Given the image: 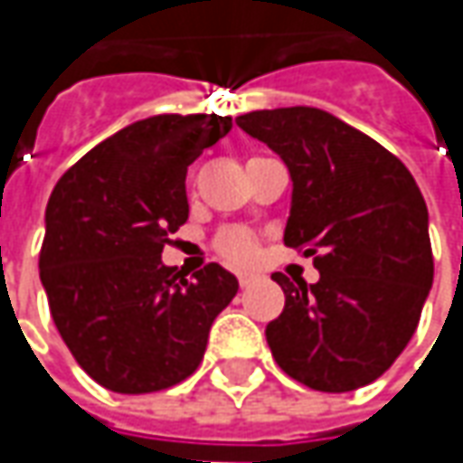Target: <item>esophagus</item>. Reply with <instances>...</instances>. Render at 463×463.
<instances>
[{"label":"esophagus","instance_id":"34e87169","mask_svg":"<svg viewBox=\"0 0 463 463\" xmlns=\"http://www.w3.org/2000/svg\"><path fill=\"white\" fill-rule=\"evenodd\" d=\"M237 278H240L241 288H247V286H252V283L258 280V276H255V273H237Z\"/></svg>","mask_w":463,"mask_h":463}]
</instances>
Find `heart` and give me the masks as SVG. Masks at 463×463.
Segmentation results:
<instances>
[{"instance_id": "1", "label": "heart", "mask_w": 463, "mask_h": 463, "mask_svg": "<svg viewBox=\"0 0 463 463\" xmlns=\"http://www.w3.org/2000/svg\"><path fill=\"white\" fill-rule=\"evenodd\" d=\"M213 247L232 265H250L260 255V237L244 226H226L216 234Z\"/></svg>"}]
</instances>
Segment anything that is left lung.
Here are the masks:
<instances>
[{"label": "left lung", "mask_w": 463, "mask_h": 463, "mask_svg": "<svg viewBox=\"0 0 463 463\" xmlns=\"http://www.w3.org/2000/svg\"><path fill=\"white\" fill-rule=\"evenodd\" d=\"M294 180L283 241L314 258L317 283L283 273L280 317L265 327L276 364L317 392L376 382L415 335L433 286L428 205L415 177L371 136L317 108L237 118Z\"/></svg>", "instance_id": "1"}]
</instances>
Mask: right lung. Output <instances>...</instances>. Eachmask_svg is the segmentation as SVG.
I'll return each instance as SVG.
<instances>
[{
	"instance_id": "add662e5",
	"label": "right lung",
	"mask_w": 463,
	"mask_h": 463,
	"mask_svg": "<svg viewBox=\"0 0 463 463\" xmlns=\"http://www.w3.org/2000/svg\"><path fill=\"white\" fill-rule=\"evenodd\" d=\"M229 131L232 118L213 113L136 120L66 169L48 198L38 268L51 317L110 392L185 382L237 296V278L216 262L193 278L162 262L187 222V167Z\"/></svg>"
}]
</instances>
